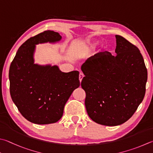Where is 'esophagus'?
Segmentation results:
<instances>
[{"label": "esophagus", "mask_w": 153, "mask_h": 153, "mask_svg": "<svg viewBox=\"0 0 153 153\" xmlns=\"http://www.w3.org/2000/svg\"><path fill=\"white\" fill-rule=\"evenodd\" d=\"M84 74L82 73V72H80V73H79V79L80 82H82V79H83V77H84Z\"/></svg>", "instance_id": "1"}]
</instances>
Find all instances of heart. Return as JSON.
Returning <instances> with one entry per match:
<instances>
[{
	"instance_id": "heart-1",
	"label": "heart",
	"mask_w": 153,
	"mask_h": 153,
	"mask_svg": "<svg viewBox=\"0 0 153 153\" xmlns=\"http://www.w3.org/2000/svg\"><path fill=\"white\" fill-rule=\"evenodd\" d=\"M87 49H88V46H87V45H84V50H86Z\"/></svg>"
}]
</instances>
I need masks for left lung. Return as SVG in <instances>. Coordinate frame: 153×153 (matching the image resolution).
<instances>
[{"label": "left lung", "instance_id": "left-lung-1", "mask_svg": "<svg viewBox=\"0 0 153 153\" xmlns=\"http://www.w3.org/2000/svg\"><path fill=\"white\" fill-rule=\"evenodd\" d=\"M116 55L96 54L85 61L81 86L88 114L95 123L114 126L132 117L146 91L147 69L137 46L116 35Z\"/></svg>", "mask_w": 153, "mask_h": 153}]
</instances>
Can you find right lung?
Masks as SVG:
<instances>
[{
	"label": "right lung",
	"mask_w": 153,
	"mask_h": 153,
	"mask_svg": "<svg viewBox=\"0 0 153 153\" xmlns=\"http://www.w3.org/2000/svg\"><path fill=\"white\" fill-rule=\"evenodd\" d=\"M62 39L53 30L29 38L16 52L9 69L11 98L25 118L37 124L55 123L62 117L65 104L79 86V71H61L57 66L34 64L36 44Z\"/></svg>",
	"instance_id": "1"
}]
</instances>
